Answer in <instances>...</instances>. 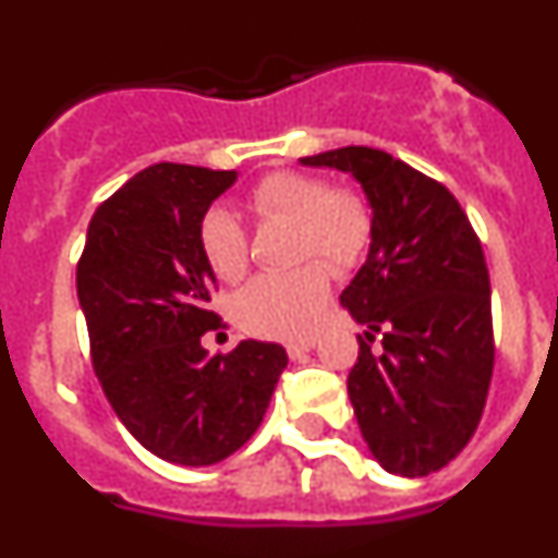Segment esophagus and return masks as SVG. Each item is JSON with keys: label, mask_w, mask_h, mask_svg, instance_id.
Here are the masks:
<instances>
[{"label": "esophagus", "mask_w": 558, "mask_h": 558, "mask_svg": "<svg viewBox=\"0 0 558 558\" xmlns=\"http://www.w3.org/2000/svg\"><path fill=\"white\" fill-rule=\"evenodd\" d=\"M315 347V338H302V340H290L288 343V354L290 357H302L304 352Z\"/></svg>", "instance_id": "esophagus-1"}]
</instances>
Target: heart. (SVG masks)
<instances>
[{
	"instance_id": "1",
	"label": "heart",
	"mask_w": 558,
	"mask_h": 558,
	"mask_svg": "<svg viewBox=\"0 0 558 558\" xmlns=\"http://www.w3.org/2000/svg\"><path fill=\"white\" fill-rule=\"evenodd\" d=\"M251 209L263 220L295 223L288 274H263L234 295L236 324L259 338H302L318 324L329 299V270L347 276L366 259L374 211L357 190L332 186L310 172H270L251 190ZM198 245L209 268L236 282L248 268V234L223 206L201 218Z\"/></svg>"
}]
</instances>
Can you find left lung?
<instances>
[{"mask_svg":"<svg viewBox=\"0 0 558 558\" xmlns=\"http://www.w3.org/2000/svg\"><path fill=\"white\" fill-rule=\"evenodd\" d=\"M302 165L352 172L374 211L366 265L340 293L368 327L347 379L360 433L388 472L430 475L477 430L495 368L481 240L445 184L391 153L352 145Z\"/></svg>","mask_w":558,"mask_h":558,"instance_id":"8db88e82","label":"left lung"}]
</instances>
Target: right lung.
Listing matches in <instances>:
<instances>
[{"instance_id": "obj_1", "label": "right lung", "mask_w": 558, "mask_h": 558, "mask_svg": "<svg viewBox=\"0 0 558 558\" xmlns=\"http://www.w3.org/2000/svg\"><path fill=\"white\" fill-rule=\"evenodd\" d=\"M234 170L161 161L97 206L77 263L92 366L136 441L181 466H209L263 422L288 352L243 340L229 354L201 347L223 322L209 310L215 274L198 226Z\"/></svg>"}]
</instances>
